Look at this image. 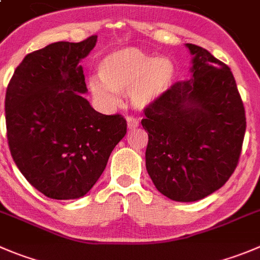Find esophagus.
Masks as SVG:
<instances>
[{
  "label": "esophagus",
  "instance_id": "obj_1",
  "mask_svg": "<svg viewBox=\"0 0 260 260\" xmlns=\"http://www.w3.org/2000/svg\"><path fill=\"white\" fill-rule=\"evenodd\" d=\"M126 122H127L128 128H135L139 126V122H138L137 118H134V117H127L126 118Z\"/></svg>",
  "mask_w": 260,
  "mask_h": 260
}]
</instances>
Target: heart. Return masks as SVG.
Wrapping results in <instances>:
<instances>
[{"label":"heart","mask_w":260,"mask_h":260,"mask_svg":"<svg viewBox=\"0 0 260 260\" xmlns=\"http://www.w3.org/2000/svg\"><path fill=\"white\" fill-rule=\"evenodd\" d=\"M98 81L91 83L95 97L113 101L115 93H127L139 110L157 103L171 88L175 66L169 58H154L137 48H123L107 54L98 63Z\"/></svg>","instance_id":"1"}]
</instances>
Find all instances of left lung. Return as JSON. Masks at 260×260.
Segmentation results:
<instances>
[{"label":"left lung","instance_id":"obj_1","mask_svg":"<svg viewBox=\"0 0 260 260\" xmlns=\"http://www.w3.org/2000/svg\"><path fill=\"white\" fill-rule=\"evenodd\" d=\"M192 78L176 81L145 108V166L158 191L195 202L223 186L239 163L245 108L227 65L207 49L186 43Z\"/></svg>","mask_w":260,"mask_h":260}]
</instances>
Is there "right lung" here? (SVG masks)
<instances>
[{
  "label": "right lung",
  "mask_w": 260,
  "mask_h": 260,
  "mask_svg": "<svg viewBox=\"0 0 260 260\" xmlns=\"http://www.w3.org/2000/svg\"><path fill=\"white\" fill-rule=\"evenodd\" d=\"M97 36L56 42L25 56L6 89V134L12 159L29 184L51 199L84 197L125 137L123 116L89 105L79 61Z\"/></svg>",
  "instance_id": "1"
}]
</instances>
